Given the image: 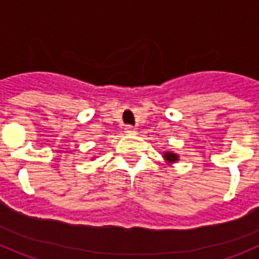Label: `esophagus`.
Segmentation results:
<instances>
[{"mask_svg":"<svg viewBox=\"0 0 259 259\" xmlns=\"http://www.w3.org/2000/svg\"><path fill=\"white\" fill-rule=\"evenodd\" d=\"M124 132L127 135H134V134H136V130H135L134 125H125Z\"/></svg>","mask_w":259,"mask_h":259,"instance_id":"obj_1","label":"esophagus"}]
</instances>
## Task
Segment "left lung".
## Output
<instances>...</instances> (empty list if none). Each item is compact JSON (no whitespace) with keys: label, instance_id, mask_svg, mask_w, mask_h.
Returning <instances> with one entry per match:
<instances>
[{"label":"left lung","instance_id":"8db88e82","mask_svg":"<svg viewBox=\"0 0 259 259\" xmlns=\"http://www.w3.org/2000/svg\"><path fill=\"white\" fill-rule=\"evenodd\" d=\"M163 158L166 159L167 162H168V163H172V162L179 161V157H178V154H175V153H172V152H164Z\"/></svg>","mask_w":259,"mask_h":259}]
</instances>
